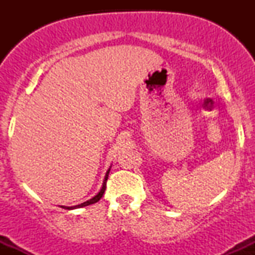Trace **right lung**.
<instances>
[{"mask_svg": "<svg viewBox=\"0 0 255 255\" xmlns=\"http://www.w3.org/2000/svg\"><path fill=\"white\" fill-rule=\"evenodd\" d=\"M109 171H110V168L108 169L107 174H105V177H104V181H103V186H102L101 191H99V192L97 193V194L95 195V197H93L92 199H90V200L85 201V203H83V204H80V205H75V206H71V207H69V206H62L63 209H67V210L79 209V207L89 206V205H91V204H95V203H97V201L101 200V198L103 197V194H104V192H105V188H107V180H108V176H109Z\"/></svg>", "mask_w": 255, "mask_h": 255, "instance_id": "1", "label": "right lung"}]
</instances>
